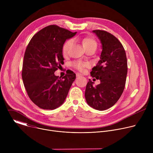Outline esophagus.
I'll return each mask as SVG.
<instances>
[{"label":"esophagus","instance_id":"34e87169","mask_svg":"<svg viewBox=\"0 0 153 153\" xmlns=\"http://www.w3.org/2000/svg\"><path fill=\"white\" fill-rule=\"evenodd\" d=\"M82 74H79V73H77V74H76V76L78 77H80V76H82Z\"/></svg>","mask_w":153,"mask_h":153}]
</instances>
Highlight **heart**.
I'll return each instance as SVG.
<instances>
[{
	"instance_id": "heart-1",
	"label": "heart",
	"mask_w": 153,
	"mask_h": 153,
	"mask_svg": "<svg viewBox=\"0 0 153 153\" xmlns=\"http://www.w3.org/2000/svg\"><path fill=\"white\" fill-rule=\"evenodd\" d=\"M79 40L81 41L82 46L85 50L88 49H91V48L96 50L97 47V42L92 37L87 36V37H83L82 39H79ZM73 43V39H68L64 43V44L63 45V47H62V54L63 56H67L68 54ZM72 65L75 68H76L79 71H83L85 67H88L90 66L88 63H86V62L83 63V62H74L73 63Z\"/></svg>"
}]
</instances>
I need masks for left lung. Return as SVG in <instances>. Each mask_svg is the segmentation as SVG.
<instances>
[{
  "instance_id": "8db88e82",
  "label": "left lung",
  "mask_w": 153,
  "mask_h": 153,
  "mask_svg": "<svg viewBox=\"0 0 153 153\" xmlns=\"http://www.w3.org/2000/svg\"><path fill=\"white\" fill-rule=\"evenodd\" d=\"M101 41L100 60L90 74L100 80L94 86L89 79L86 86L85 99L90 106L99 111L113 106L120 99L125 88L127 75V59L121 42L104 30L93 31Z\"/></svg>"
}]
</instances>
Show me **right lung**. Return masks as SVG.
Wrapping results in <instances>:
<instances>
[{
  "mask_svg": "<svg viewBox=\"0 0 153 153\" xmlns=\"http://www.w3.org/2000/svg\"><path fill=\"white\" fill-rule=\"evenodd\" d=\"M76 34L56 25H49L34 34L26 48L22 77L30 99L43 110L60 106L76 79V74L69 70L62 78L54 75L64 63L63 45Z\"/></svg>",
  "mask_w": 153,
  "mask_h": 153,
  "instance_id": "right-lung-1",
  "label": "right lung"
}]
</instances>
